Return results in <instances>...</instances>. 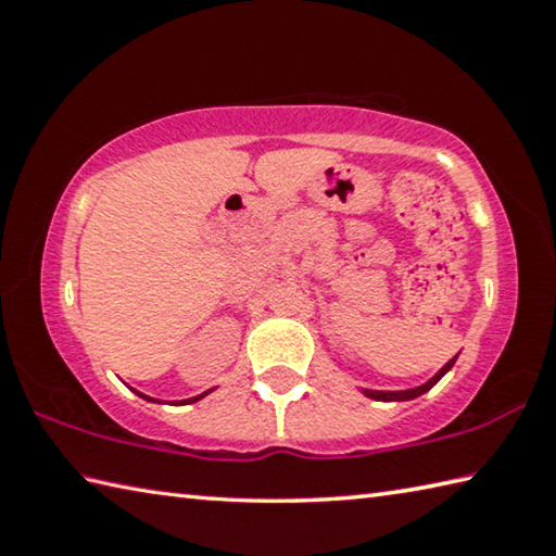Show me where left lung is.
I'll return each instance as SVG.
<instances>
[{
	"label": "left lung",
	"mask_w": 556,
	"mask_h": 556,
	"mask_svg": "<svg viewBox=\"0 0 556 556\" xmlns=\"http://www.w3.org/2000/svg\"><path fill=\"white\" fill-rule=\"evenodd\" d=\"M454 363H456V357H451V361L444 365V368H441L434 378H431L429 382H425V384H419V388H414V390H402V392H380V390H363L365 394H368V397H372V400H380V402H404V400H414V397H419V394H425V392H429L431 388H434V384L444 378V375L454 368Z\"/></svg>",
	"instance_id": "1"
}]
</instances>
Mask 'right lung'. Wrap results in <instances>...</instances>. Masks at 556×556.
<instances>
[{
	"label": "right lung",
	"instance_id": "obj_1",
	"mask_svg": "<svg viewBox=\"0 0 556 556\" xmlns=\"http://www.w3.org/2000/svg\"><path fill=\"white\" fill-rule=\"evenodd\" d=\"M211 392V390H208ZM208 392H203V394H199V397H191V400H184L186 404H191V402H199L201 397H205V394H208ZM139 394V397H144V400H149V402H156V400H152V397H147V394H142V392H137ZM184 402H178V404H184Z\"/></svg>",
	"mask_w": 556,
	"mask_h": 556
}]
</instances>
